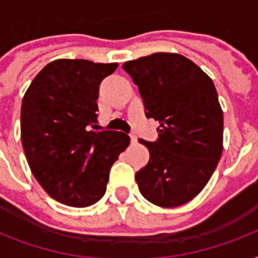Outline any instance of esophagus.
I'll return each instance as SVG.
<instances>
[{
    "mask_svg": "<svg viewBox=\"0 0 258 258\" xmlns=\"http://www.w3.org/2000/svg\"><path fill=\"white\" fill-rule=\"evenodd\" d=\"M130 139H131V145H135V143H137L138 142V138L135 137V135H130Z\"/></svg>",
    "mask_w": 258,
    "mask_h": 258,
    "instance_id": "1",
    "label": "esophagus"
}]
</instances>
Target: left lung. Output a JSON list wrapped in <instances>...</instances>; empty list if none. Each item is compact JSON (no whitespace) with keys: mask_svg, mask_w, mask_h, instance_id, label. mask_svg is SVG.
<instances>
[{"mask_svg":"<svg viewBox=\"0 0 258 258\" xmlns=\"http://www.w3.org/2000/svg\"><path fill=\"white\" fill-rule=\"evenodd\" d=\"M146 116L159 121L158 141L139 139L149 163L135 174L139 191L161 208L187 204L216 170L224 142V113L214 83L182 54L153 53L125 61Z\"/></svg>","mask_w":258,"mask_h":258,"instance_id":"1","label":"left lung"}]
</instances>
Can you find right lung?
Returning <instances> with one entry per match:
<instances>
[{
  "label": "right lung",
  "mask_w": 258,
  "mask_h": 258,
  "mask_svg": "<svg viewBox=\"0 0 258 258\" xmlns=\"http://www.w3.org/2000/svg\"><path fill=\"white\" fill-rule=\"evenodd\" d=\"M117 62L58 58L26 89L21 142L32 174L53 200L86 208L104 196L111 166L130 145L117 131H99L97 97Z\"/></svg>",
  "instance_id": "right-lung-1"
}]
</instances>
